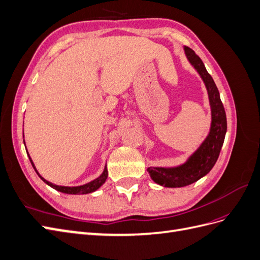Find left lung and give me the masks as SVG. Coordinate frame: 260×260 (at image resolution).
Masks as SVG:
<instances>
[{"instance_id":"1","label":"left lung","mask_w":260,"mask_h":260,"mask_svg":"<svg viewBox=\"0 0 260 260\" xmlns=\"http://www.w3.org/2000/svg\"><path fill=\"white\" fill-rule=\"evenodd\" d=\"M186 58L196 69L206 85L211 108V124L206 139L201 146L188 157L187 160L177 167H149L147 171L157 184L166 187H181L192 184L206 176L215 166L223 145L226 132V117L216 83L195 52L184 46Z\"/></svg>"}]
</instances>
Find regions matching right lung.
<instances>
[{
    "mask_svg": "<svg viewBox=\"0 0 260 260\" xmlns=\"http://www.w3.org/2000/svg\"><path fill=\"white\" fill-rule=\"evenodd\" d=\"M23 144H25V140H23ZM27 154L29 156V153H27ZM29 159L31 161V165H32L34 169L36 170V172L38 174V176L40 177L46 184L50 185L53 188H55V190H56V191H59L61 193H66V194H88V193H92L94 191H96L100 186H102V185L105 183V181H106L107 176H108V171H107V168L105 166L103 174H102L99 178H96L95 180H93V181H91V182L86 183V184H83V185H80V186H61V185H56V184H53V183L49 182V181L45 180L44 178H42L40 176V174H39V172H38V170L36 169L35 164H34L32 159H31L30 156H29Z\"/></svg>",
    "mask_w": 260,
    "mask_h": 260,
    "instance_id": "obj_1",
    "label": "right lung"
}]
</instances>
